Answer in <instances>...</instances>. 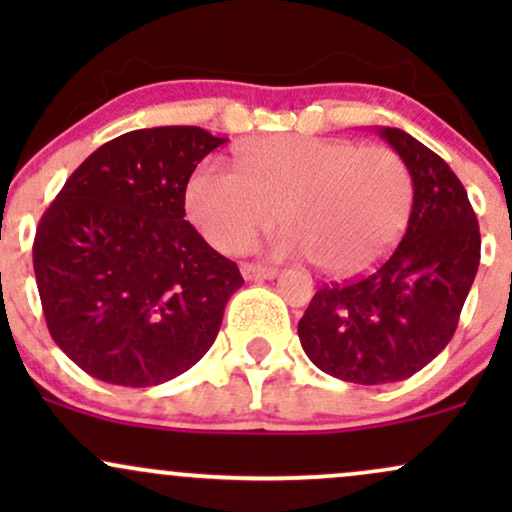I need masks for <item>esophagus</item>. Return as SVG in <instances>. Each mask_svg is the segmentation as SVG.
Here are the masks:
<instances>
[{"label": "esophagus", "instance_id": "1", "mask_svg": "<svg viewBox=\"0 0 512 512\" xmlns=\"http://www.w3.org/2000/svg\"><path fill=\"white\" fill-rule=\"evenodd\" d=\"M240 272L248 281H264V279H274L276 274H279V269L276 267H267V264H243L240 267Z\"/></svg>", "mask_w": 512, "mask_h": 512}]
</instances>
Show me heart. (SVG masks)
<instances>
[{
  "label": "heart",
  "mask_w": 512,
  "mask_h": 512,
  "mask_svg": "<svg viewBox=\"0 0 512 512\" xmlns=\"http://www.w3.org/2000/svg\"><path fill=\"white\" fill-rule=\"evenodd\" d=\"M187 211L211 245L248 250L284 219L279 250L330 276L383 262L407 228L414 180L387 146L272 134L240 149V170L204 161L187 182Z\"/></svg>",
  "instance_id": "1"
}]
</instances>
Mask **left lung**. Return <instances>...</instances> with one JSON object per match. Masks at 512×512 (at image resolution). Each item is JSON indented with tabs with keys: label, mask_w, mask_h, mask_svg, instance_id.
I'll return each instance as SVG.
<instances>
[{
	"label": "left lung",
	"mask_w": 512,
	"mask_h": 512,
	"mask_svg": "<svg viewBox=\"0 0 512 512\" xmlns=\"http://www.w3.org/2000/svg\"><path fill=\"white\" fill-rule=\"evenodd\" d=\"M378 132L414 180L407 231L378 269L322 286L298 322L310 361L356 385L411 378L448 346L481 257L477 214L448 163L402 129Z\"/></svg>",
	"instance_id": "obj_1"
}]
</instances>
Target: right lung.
Masks as SVG:
<instances>
[{
    "label": "right lung",
    "instance_id": "obj_1",
    "mask_svg": "<svg viewBox=\"0 0 512 512\" xmlns=\"http://www.w3.org/2000/svg\"><path fill=\"white\" fill-rule=\"evenodd\" d=\"M223 142L202 127L134 129L93 151L45 209L33 243L45 322L93 378L161 385L214 344L243 276L185 221V190Z\"/></svg>",
    "mask_w": 512,
    "mask_h": 512
}]
</instances>
